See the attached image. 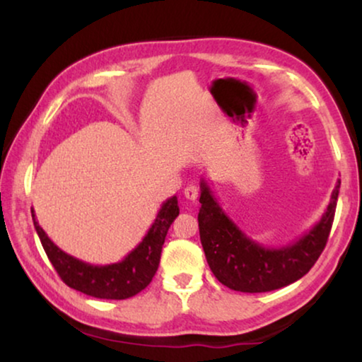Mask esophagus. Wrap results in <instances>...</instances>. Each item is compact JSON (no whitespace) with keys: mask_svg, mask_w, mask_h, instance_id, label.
Wrapping results in <instances>:
<instances>
[{"mask_svg":"<svg viewBox=\"0 0 362 362\" xmlns=\"http://www.w3.org/2000/svg\"><path fill=\"white\" fill-rule=\"evenodd\" d=\"M197 196H199V187L196 185H187L185 187V197L189 201H196Z\"/></svg>","mask_w":362,"mask_h":362,"instance_id":"1","label":"esophagus"}]
</instances>
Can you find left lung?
<instances>
[{
  "label": "left lung",
  "mask_w": 362,
  "mask_h": 362,
  "mask_svg": "<svg viewBox=\"0 0 362 362\" xmlns=\"http://www.w3.org/2000/svg\"><path fill=\"white\" fill-rule=\"evenodd\" d=\"M339 185L338 180L325 214L310 230L274 249L252 240L234 224L202 177L197 222L206 260L216 279L230 290L262 293L279 290L308 274L328 242Z\"/></svg>",
  "instance_id": "obj_1"
}]
</instances>
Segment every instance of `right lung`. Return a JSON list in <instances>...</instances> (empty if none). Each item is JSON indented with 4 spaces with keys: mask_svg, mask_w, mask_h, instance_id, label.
<instances>
[{
    "mask_svg": "<svg viewBox=\"0 0 362 362\" xmlns=\"http://www.w3.org/2000/svg\"><path fill=\"white\" fill-rule=\"evenodd\" d=\"M31 214L44 250L64 284L93 298L125 300L145 290L155 276L168 229L180 214V206L176 196L163 202L155 222L140 244L125 259L108 265L87 264L59 249L39 226L34 209Z\"/></svg>",
    "mask_w": 362,
    "mask_h": 362,
    "instance_id": "1",
    "label": "right lung"
}]
</instances>
